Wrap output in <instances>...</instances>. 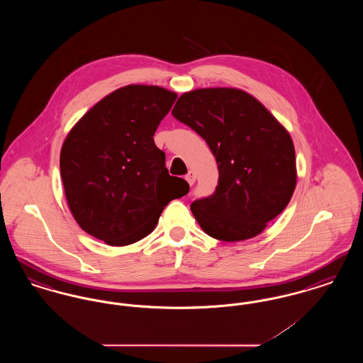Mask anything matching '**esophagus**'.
Listing matches in <instances>:
<instances>
[{"instance_id": "1", "label": "esophagus", "mask_w": 363, "mask_h": 363, "mask_svg": "<svg viewBox=\"0 0 363 363\" xmlns=\"http://www.w3.org/2000/svg\"><path fill=\"white\" fill-rule=\"evenodd\" d=\"M185 179L188 181V184L191 186L196 182V174L193 173V172H189V173L185 175Z\"/></svg>"}]
</instances>
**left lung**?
<instances>
[{
	"label": "left lung",
	"mask_w": 363,
	"mask_h": 363,
	"mask_svg": "<svg viewBox=\"0 0 363 363\" xmlns=\"http://www.w3.org/2000/svg\"><path fill=\"white\" fill-rule=\"evenodd\" d=\"M172 114L207 141L219 170L215 191L190 204L199 225L219 241L259 235L295 189V150L287 130L257 99L235 88L186 92Z\"/></svg>",
	"instance_id": "1"
}]
</instances>
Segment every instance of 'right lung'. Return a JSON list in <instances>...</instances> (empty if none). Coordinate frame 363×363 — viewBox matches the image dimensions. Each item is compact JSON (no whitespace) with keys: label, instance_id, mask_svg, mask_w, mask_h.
I'll return each instance as SVG.
<instances>
[{"label":"right lung","instance_id":"right-lung-1","mask_svg":"<svg viewBox=\"0 0 363 363\" xmlns=\"http://www.w3.org/2000/svg\"><path fill=\"white\" fill-rule=\"evenodd\" d=\"M177 94L154 86H122L95 104L65 140L60 169L73 218L107 245L138 241L164 207L189 191L172 177L154 143Z\"/></svg>","mask_w":363,"mask_h":363}]
</instances>
